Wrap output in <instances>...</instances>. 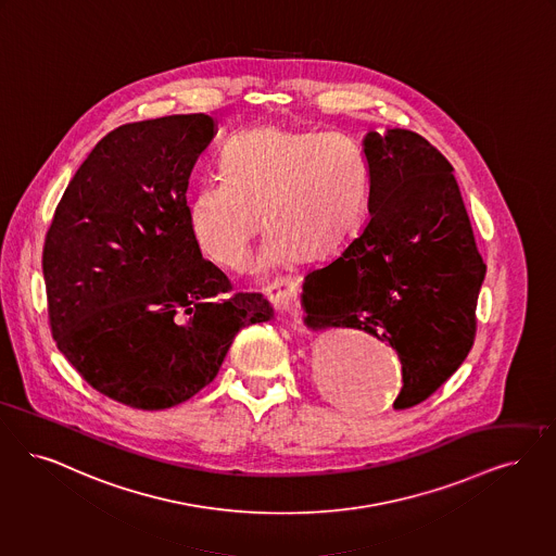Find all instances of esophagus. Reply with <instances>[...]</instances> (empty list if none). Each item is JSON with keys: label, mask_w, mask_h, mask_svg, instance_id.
I'll use <instances>...</instances> for the list:
<instances>
[{"label": "esophagus", "mask_w": 556, "mask_h": 556, "mask_svg": "<svg viewBox=\"0 0 556 556\" xmlns=\"http://www.w3.org/2000/svg\"><path fill=\"white\" fill-rule=\"evenodd\" d=\"M295 293V286H281L277 291H268L270 300H275V304L279 306H286V300H279V298H291Z\"/></svg>", "instance_id": "obj_1"}]
</instances>
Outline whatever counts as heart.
<instances>
[{
  "label": "heart",
  "mask_w": 556,
  "mask_h": 556,
  "mask_svg": "<svg viewBox=\"0 0 556 556\" xmlns=\"http://www.w3.org/2000/svg\"><path fill=\"white\" fill-rule=\"evenodd\" d=\"M222 174L192 192L186 215L200 254L225 270L244 267L265 223L261 267L270 268L333 258L368 215V163L341 134L279 126L240 134L223 151Z\"/></svg>",
  "instance_id": "1"
}]
</instances>
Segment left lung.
I'll use <instances>...</instances> for the list:
<instances>
[{
    "instance_id": "obj_1",
    "label": "left lung",
    "mask_w": 556,
    "mask_h": 556,
    "mask_svg": "<svg viewBox=\"0 0 556 556\" xmlns=\"http://www.w3.org/2000/svg\"><path fill=\"white\" fill-rule=\"evenodd\" d=\"M370 219L304 281L312 329L350 327L387 341L401 362L395 409L428 400L466 359L486 265L451 163L420 134L368 132Z\"/></svg>"
}]
</instances>
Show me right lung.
Returning <instances> with one entry per match:
<instances>
[{
	"instance_id": "1",
	"label": "right lung",
	"mask_w": 556,
	"mask_h": 556,
	"mask_svg": "<svg viewBox=\"0 0 556 556\" xmlns=\"http://www.w3.org/2000/svg\"><path fill=\"white\" fill-rule=\"evenodd\" d=\"M217 134L206 113L103 136L70 179L43 245L58 350L101 395L134 409L194 397L242 327L273 316L236 291L188 229V179Z\"/></svg>"
}]
</instances>
